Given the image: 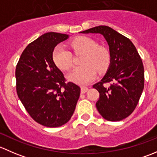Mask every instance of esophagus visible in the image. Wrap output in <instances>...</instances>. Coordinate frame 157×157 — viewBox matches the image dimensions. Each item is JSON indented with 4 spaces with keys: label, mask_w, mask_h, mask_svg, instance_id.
<instances>
[{
    "label": "esophagus",
    "mask_w": 157,
    "mask_h": 157,
    "mask_svg": "<svg viewBox=\"0 0 157 157\" xmlns=\"http://www.w3.org/2000/svg\"><path fill=\"white\" fill-rule=\"evenodd\" d=\"M88 91V88L86 87V86H82L81 87V93H85L86 92Z\"/></svg>",
    "instance_id": "obj_1"
}]
</instances>
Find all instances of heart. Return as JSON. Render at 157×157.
Listing matches in <instances>:
<instances>
[{"label": "heart", "instance_id": "b5f03b06", "mask_svg": "<svg viewBox=\"0 0 157 157\" xmlns=\"http://www.w3.org/2000/svg\"><path fill=\"white\" fill-rule=\"evenodd\" d=\"M76 52H83L80 63L67 75L71 82L80 85L88 84L96 77L97 69L103 71L108 67L110 61L109 51L102 45H97L93 39L86 36L75 38L71 43ZM52 58L55 64L61 70H68L72 65V55L64 45H59L54 49Z\"/></svg>", "mask_w": 157, "mask_h": 157}]
</instances>
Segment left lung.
<instances>
[{"instance_id":"obj_1","label":"left lung","mask_w":157,"mask_h":157,"mask_svg":"<svg viewBox=\"0 0 157 157\" xmlns=\"http://www.w3.org/2000/svg\"><path fill=\"white\" fill-rule=\"evenodd\" d=\"M80 33H99L108 43L110 64L101 81L93 85L99 93L96 106L105 120H123L134 112L143 92L144 70L141 58L129 39L109 26H96ZM106 82H111L110 86H104Z\"/></svg>"}]
</instances>
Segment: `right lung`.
Wrapping results in <instances>:
<instances>
[{"instance_id": "add662e5", "label": "right lung", "mask_w": 157, "mask_h": 157, "mask_svg": "<svg viewBox=\"0 0 157 157\" xmlns=\"http://www.w3.org/2000/svg\"><path fill=\"white\" fill-rule=\"evenodd\" d=\"M68 38L61 33H45L27 45L16 67L19 99L30 116L45 127L66 124L80 97V88L72 82L65 83L52 58L55 46Z\"/></svg>"}]
</instances>
